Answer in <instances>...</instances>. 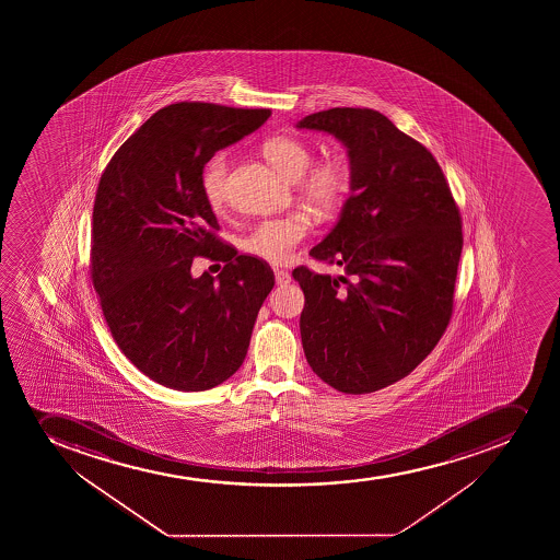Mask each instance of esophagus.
Wrapping results in <instances>:
<instances>
[{
	"instance_id": "34e87169",
	"label": "esophagus",
	"mask_w": 560,
	"mask_h": 560,
	"mask_svg": "<svg viewBox=\"0 0 560 560\" xmlns=\"http://www.w3.org/2000/svg\"><path fill=\"white\" fill-rule=\"evenodd\" d=\"M292 281V276H290L287 270H276V283L277 284H289Z\"/></svg>"
}]
</instances>
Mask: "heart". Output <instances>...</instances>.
<instances>
[{
  "instance_id": "heart-1",
  "label": "heart",
  "mask_w": 560,
  "mask_h": 560,
  "mask_svg": "<svg viewBox=\"0 0 560 560\" xmlns=\"http://www.w3.org/2000/svg\"><path fill=\"white\" fill-rule=\"evenodd\" d=\"M265 153L271 164L290 180H298L300 191L308 205L319 211H332L349 189V167L339 159L314 161L311 145L294 137H277L266 142ZM208 205L221 211L228 200V156L217 153L200 178ZM312 232V219L305 211L268 217L249 228L241 238V248L252 257L271 265H283L292 259L295 248Z\"/></svg>"
}]
</instances>
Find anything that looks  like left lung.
Here are the masks:
<instances>
[{
    "label": "left lung",
    "instance_id": "left-lung-1",
    "mask_svg": "<svg viewBox=\"0 0 560 560\" xmlns=\"http://www.w3.org/2000/svg\"><path fill=\"white\" fill-rule=\"evenodd\" d=\"M298 128L347 145L352 189L338 224L311 249L345 276L292 271L305 292L306 361L339 393H374L415 371L451 322L464 246L458 205L431 151L380 112L334 107Z\"/></svg>",
    "mask_w": 560,
    "mask_h": 560
}]
</instances>
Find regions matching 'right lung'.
Wrapping results in <instances>:
<instances>
[{"mask_svg": "<svg viewBox=\"0 0 560 560\" xmlns=\"http://www.w3.org/2000/svg\"><path fill=\"white\" fill-rule=\"evenodd\" d=\"M270 109L178 102L145 120L102 173L93 208L91 279L118 349L164 387H217L243 365L260 305L276 283L252 255L217 237L200 178L217 151ZM225 262L190 276L192 257Z\"/></svg>", "mask_w": 560, "mask_h": 560, "instance_id": "add662e5", "label": "right lung"}]
</instances>
